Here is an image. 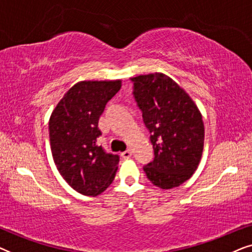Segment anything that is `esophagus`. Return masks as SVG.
Masks as SVG:
<instances>
[{
    "instance_id": "obj_1",
    "label": "esophagus",
    "mask_w": 252,
    "mask_h": 252,
    "mask_svg": "<svg viewBox=\"0 0 252 252\" xmlns=\"http://www.w3.org/2000/svg\"><path fill=\"white\" fill-rule=\"evenodd\" d=\"M130 156H132V151L130 150H126V151H124V153H122L123 158H129Z\"/></svg>"
}]
</instances>
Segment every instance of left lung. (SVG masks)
Here are the masks:
<instances>
[{"mask_svg": "<svg viewBox=\"0 0 252 252\" xmlns=\"http://www.w3.org/2000/svg\"><path fill=\"white\" fill-rule=\"evenodd\" d=\"M130 80L154 148V160L143 167L147 178L161 189L179 187L201 161L202 113L185 89L166 74H140Z\"/></svg>", "mask_w": 252, "mask_h": 252, "instance_id": "left-lung-1", "label": "left lung"}]
</instances>
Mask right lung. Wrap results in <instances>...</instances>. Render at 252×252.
Returning <instances> with one entry per match:
<instances>
[{"label":"right lung","instance_id":"add662e5","mask_svg":"<svg viewBox=\"0 0 252 252\" xmlns=\"http://www.w3.org/2000/svg\"><path fill=\"white\" fill-rule=\"evenodd\" d=\"M122 87V80L79 81L65 93L51 112L49 137L58 172L75 191L102 194L115 179L118 155L98 146L99 116Z\"/></svg>","mask_w":252,"mask_h":252}]
</instances>
